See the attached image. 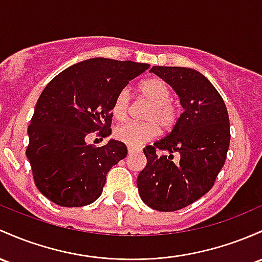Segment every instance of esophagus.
Returning <instances> with one entry per match:
<instances>
[{"instance_id":"1","label":"esophagus","mask_w":262,"mask_h":262,"mask_svg":"<svg viewBox=\"0 0 262 262\" xmlns=\"http://www.w3.org/2000/svg\"><path fill=\"white\" fill-rule=\"evenodd\" d=\"M134 151H136V149L130 148V146H129V148H128V154H133Z\"/></svg>"}]
</instances>
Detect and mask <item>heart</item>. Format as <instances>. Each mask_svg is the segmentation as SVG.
I'll use <instances>...</instances> for the list:
<instances>
[{
	"label": "heart",
	"instance_id": "1",
	"mask_svg": "<svg viewBox=\"0 0 262 262\" xmlns=\"http://www.w3.org/2000/svg\"><path fill=\"white\" fill-rule=\"evenodd\" d=\"M139 96L148 103L142 113L144 122H128L114 129V137L126 145L138 146L157 136L159 128L169 132L177 124L179 105L170 98L171 91L168 83L158 77L143 80L138 87ZM132 107V96L126 88L117 94L112 104V113L117 120H125Z\"/></svg>",
	"mask_w": 262,
	"mask_h": 262
}]
</instances>
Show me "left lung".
Returning <instances> with one entry per match:
<instances>
[{
    "mask_svg": "<svg viewBox=\"0 0 262 262\" xmlns=\"http://www.w3.org/2000/svg\"><path fill=\"white\" fill-rule=\"evenodd\" d=\"M150 72L175 89L184 112L168 136L144 148L146 165L137 185L149 208L177 211L214 185L229 150V114L216 88L198 71L154 66ZM158 150L169 155L159 157ZM175 152L178 162L172 160Z\"/></svg>",
    "mask_w": 262,
    "mask_h": 262,
    "instance_id": "1",
    "label": "left lung"
}]
</instances>
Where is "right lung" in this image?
Returning a JSON list of instances; mask_svg holds the SVG:
<instances>
[{
	"label": "right lung",
	"mask_w": 262,
	"mask_h": 262,
	"mask_svg": "<svg viewBox=\"0 0 262 262\" xmlns=\"http://www.w3.org/2000/svg\"><path fill=\"white\" fill-rule=\"evenodd\" d=\"M146 63L91 58L57 74L37 100L26 155L34 184L52 203L66 208L92 204L100 196L107 174L126 157L124 143L88 144L93 133H112V104Z\"/></svg>",
	"instance_id": "add662e5"
}]
</instances>
